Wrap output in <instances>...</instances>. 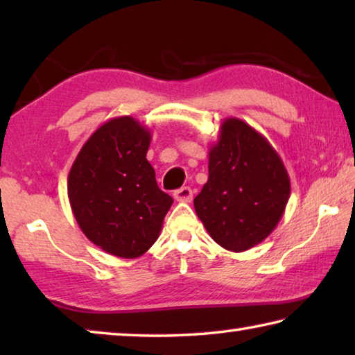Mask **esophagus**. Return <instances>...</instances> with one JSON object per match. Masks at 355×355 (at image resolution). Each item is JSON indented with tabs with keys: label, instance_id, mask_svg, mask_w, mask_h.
Here are the masks:
<instances>
[{
	"label": "esophagus",
	"instance_id": "esophagus-1",
	"mask_svg": "<svg viewBox=\"0 0 355 355\" xmlns=\"http://www.w3.org/2000/svg\"><path fill=\"white\" fill-rule=\"evenodd\" d=\"M173 199L177 202H191L192 200V189L188 186H183V188L177 189L173 192Z\"/></svg>",
	"mask_w": 355,
	"mask_h": 355
}]
</instances>
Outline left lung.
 Returning a JSON list of instances; mask_svg holds the SVG:
<instances>
[{
    "label": "left lung",
    "instance_id": "left-lung-1",
    "mask_svg": "<svg viewBox=\"0 0 355 355\" xmlns=\"http://www.w3.org/2000/svg\"><path fill=\"white\" fill-rule=\"evenodd\" d=\"M291 194L279 153L243 120L228 117L209 147L208 182L194 199L196 213L216 243L244 252L271 235Z\"/></svg>",
    "mask_w": 355,
    "mask_h": 355
}]
</instances>
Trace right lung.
Masks as SVG:
<instances>
[{
	"mask_svg": "<svg viewBox=\"0 0 355 355\" xmlns=\"http://www.w3.org/2000/svg\"><path fill=\"white\" fill-rule=\"evenodd\" d=\"M152 135L130 116L107 120L71 164L67 192L84 235L120 258H137L159 236L173 199L147 161Z\"/></svg>",
	"mask_w": 355,
	"mask_h": 355,
	"instance_id": "add662e5",
	"label": "right lung"
}]
</instances>
